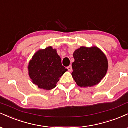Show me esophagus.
Listing matches in <instances>:
<instances>
[{"label": "esophagus", "mask_w": 128, "mask_h": 128, "mask_svg": "<svg viewBox=\"0 0 128 128\" xmlns=\"http://www.w3.org/2000/svg\"><path fill=\"white\" fill-rule=\"evenodd\" d=\"M67 69H68L69 72H72V66L71 65L69 66L68 67H67Z\"/></svg>", "instance_id": "obj_1"}]
</instances>
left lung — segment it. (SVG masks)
Returning a JSON list of instances; mask_svg holds the SVG:
<instances>
[{
    "mask_svg": "<svg viewBox=\"0 0 128 128\" xmlns=\"http://www.w3.org/2000/svg\"><path fill=\"white\" fill-rule=\"evenodd\" d=\"M73 78L80 87L98 84L106 75L108 62L106 55L96 46H81L73 53Z\"/></svg>",
    "mask_w": 128,
    "mask_h": 128,
    "instance_id": "obj_1",
    "label": "left lung"
}]
</instances>
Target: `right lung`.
Listing matches in <instances>:
<instances>
[{"mask_svg":"<svg viewBox=\"0 0 128 128\" xmlns=\"http://www.w3.org/2000/svg\"><path fill=\"white\" fill-rule=\"evenodd\" d=\"M28 68L33 84L46 90L54 88L60 78L67 71L62 66L56 49L52 46L38 50L29 61Z\"/></svg>","mask_w":128,"mask_h":128,"instance_id":"add662e5","label":"right lung"}]
</instances>
